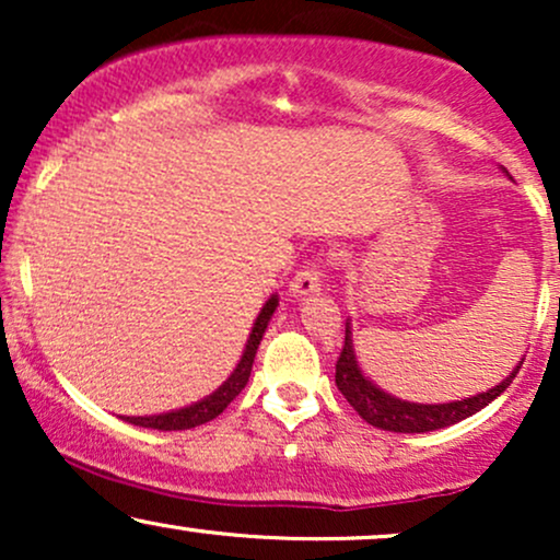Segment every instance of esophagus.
Returning <instances> with one entry per match:
<instances>
[{"instance_id":"1","label":"esophagus","mask_w":560,"mask_h":560,"mask_svg":"<svg viewBox=\"0 0 560 560\" xmlns=\"http://www.w3.org/2000/svg\"><path fill=\"white\" fill-rule=\"evenodd\" d=\"M320 276H324V266H320V260L305 262V266H302L300 271L294 273V279H292V284H289V289H292L294 298H302V294L318 292V289H320Z\"/></svg>"}]
</instances>
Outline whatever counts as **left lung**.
Returning a JSON list of instances; mask_svg holds the SVG:
<instances>
[{
    "instance_id": "8db88e82",
    "label": "left lung",
    "mask_w": 560,
    "mask_h": 560,
    "mask_svg": "<svg viewBox=\"0 0 560 560\" xmlns=\"http://www.w3.org/2000/svg\"><path fill=\"white\" fill-rule=\"evenodd\" d=\"M524 363V361H522ZM522 363L516 365L511 376L503 378L498 387L490 392H481L477 397H466L458 402H442V405H419V402H405L397 397L387 395L361 374L355 361V352H352V339L350 329L345 331V345L342 352L337 358V387L345 395V400L358 410L363 421H369L371 427L384 429V432H400V434H416V432H432V429L450 427V423H458L474 416L477 410L490 405L494 397L503 395L511 387V382L516 378Z\"/></svg>"
}]
</instances>
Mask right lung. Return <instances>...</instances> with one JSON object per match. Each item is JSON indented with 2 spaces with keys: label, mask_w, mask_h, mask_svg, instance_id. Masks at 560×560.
Returning a JSON list of instances; mask_svg holds the SVG:
<instances>
[{
  "label": "right lung",
  "mask_w": 560,
  "mask_h": 560,
  "mask_svg": "<svg viewBox=\"0 0 560 560\" xmlns=\"http://www.w3.org/2000/svg\"><path fill=\"white\" fill-rule=\"evenodd\" d=\"M276 305H279V300L271 298L262 305L258 320H255L253 326V334H249L247 339V347H244V355L240 365L234 369V374H231L226 382H223V387H218L213 395L205 397V400H199L195 405H189V408H182V410H173V413H163V416H126L128 423H133V427H144V429H160V432H178V429H195L199 423H208L213 421L215 416H221L223 410L229 408V402L234 400L236 395L244 389V384H247L249 378V371H253V363H255V352H258V345L262 339V331H266L268 320H271Z\"/></svg>",
  "instance_id": "right-lung-1"
}]
</instances>
